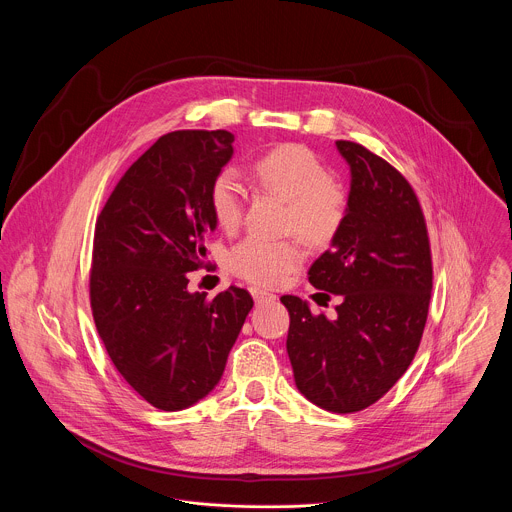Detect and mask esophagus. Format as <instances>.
<instances>
[{"mask_svg":"<svg viewBox=\"0 0 512 512\" xmlns=\"http://www.w3.org/2000/svg\"><path fill=\"white\" fill-rule=\"evenodd\" d=\"M251 296H253L255 304H265V302L275 300V294H271V291H265L261 287H251Z\"/></svg>","mask_w":512,"mask_h":512,"instance_id":"obj_1","label":"esophagus"}]
</instances>
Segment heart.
<instances>
[{"label":"heart","instance_id":"1","mask_svg":"<svg viewBox=\"0 0 512 512\" xmlns=\"http://www.w3.org/2000/svg\"><path fill=\"white\" fill-rule=\"evenodd\" d=\"M257 184L287 202L285 233H300L310 245L324 247L336 239L348 214L346 188L328 176L326 164L306 145L283 143L259 156L253 164ZM245 188L241 176L225 168L208 188V206L216 225L235 231L243 216ZM306 259L298 237L267 241L247 237L229 253L235 275L257 283L277 285Z\"/></svg>","mask_w":512,"mask_h":512}]
</instances>
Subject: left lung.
<instances>
[{"label":"left lung","instance_id":"8db88e82","mask_svg":"<svg viewBox=\"0 0 512 512\" xmlns=\"http://www.w3.org/2000/svg\"><path fill=\"white\" fill-rule=\"evenodd\" d=\"M336 148L350 166L348 214L332 249L308 271L314 287L338 296L336 318L312 314L296 296H281V304L300 393L326 411L354 413L377 403L409 369L433 267L425 218L403 174L360 143L338 139Z\"/></svg>","mask_w":512,"mask_h":512}]
</instances>
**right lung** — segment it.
<instances>
[{
  "label": "right lung",
  "instance_id": "add662e5",
  "mask_svg": "<svg viewBox=\"0 0 512 512\" xmlns=\"http://www.w3.org/2000/svg\"><path fill=\"white\" fill-rule=\"evenodd\" d=\"M233 141L225 129L162 135L97 216L95 326L119 375L162 411L186 409L216 387L253 308L235 285L212 300L188 291V273L206 265L204 239L216 229L208 188Z\"/></svg>",
  "mask_w": 512,
  "mask_h": 512
}]
</instances>
